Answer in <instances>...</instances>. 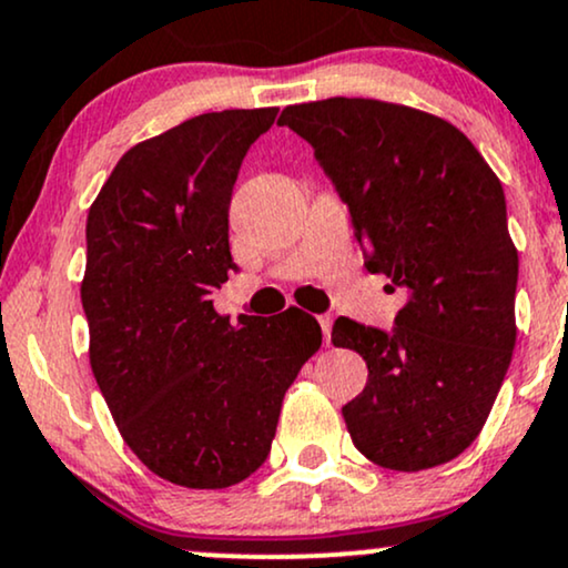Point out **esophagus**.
<instances>
[{"label": "esophagus", "mask_w": 568, "mask_h": 568, "mask_svg": "<svg viewBox=\"0 0 568 568\" xmlns=\"http://www.w3.org/2000/svg\"><path fill=\"white\" fill-rule=\"evenodd\" d=\"M318 324H322L324 343L329 345V343H332V316H329V313H324V316H318Z\"/></svg>", "instance_id": "obj_1"}]
</instances>
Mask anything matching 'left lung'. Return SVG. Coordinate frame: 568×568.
<instances>
[{"label":"left lung","instance_id":"left-lung-1","mask_svg":"<svg viewBox=\"0 0 568 568\" xmlns=\"http://www.w3.org/2000/svg\"><path fill=\"white\" fill-rule=\"evenodd\" d=\"M364 246L366 271L406 303L390 332L339 316L332 343L369 379L343 406L366 459L428 470L481 433L516 348L518 252L499 178L442 116L372 98L286 105Z\"/></svg>","mask_w":568,"mask_h":568}]
</instances>
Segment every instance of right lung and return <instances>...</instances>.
I'll return each mask as SVG.
<instances>
[{"instance_id":"right-lung-1","label":"right lung","mask_w":568,"mask_h":568,"mask_svg":"<svg viewBox=\"0 0 568 568\" xmlns=\"http://www.w3.org/2000/svg\"><path fill=\"white\" fill-rule=\"evenodd\" d=\"M276 113H202L132 145L87 215L92 375L140 463L185 489H225L265 463L284 393L322 348L300 308L233 326L210 300L236 268L239 166Z\"/></svg>"}]
</instances>
